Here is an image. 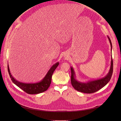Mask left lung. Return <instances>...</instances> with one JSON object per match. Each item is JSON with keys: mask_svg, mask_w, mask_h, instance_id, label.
I'll use <instances>...</instances> for the list:
<instances>
[{"mask_svg": "<svg viewBox=\"0 0 121 121\" xmlns=\"http://www.w3.org/2000/svg\"><path fill=\"white\" fill-rule=\"evenodd\" d=\"M108 37V39L110 43V45L112 49V43L110 38ZM71 69V83L73 87L76 90L79 92H82L87 94H91L96 92L100 89L103 88L105 85H106L108 82L112 77L113 73V63L112 58H111V67L110 69V71L107 74V75L104 78L101 79L92 81L90 82H88L87 83H82L78 81L75 79L74 73L73 69L72 68Z\"/></svg>", "mask_w": 121, "mask_h": 121, "instance_id": "left-lung-1", "label": "left lung"}]
</instances>
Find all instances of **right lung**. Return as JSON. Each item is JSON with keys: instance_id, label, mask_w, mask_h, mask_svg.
<instances>
[{"instance_id": "add662e5", "label": "right lung", "mask_w": 121, "mask_h": 121, "mask_svg": "<svg viewBox=\"0 0 121 121\" xmlns=\"http://www.w3.org/2000/svg\"><path fill=\"white\" fill-rule=\"evenodd\" d=\"M58 65L59 63L57 62L54 65H53V66L50 68L44 78L41 82L36 83L26 84L22 83V82H20L17 81L11 75L8 65V71L12 81L17 86L20 87L21 89H22L23 91H24L25 92H26L27 94H37L43 92L48 90V89L50 85L51 81H52V74L56 68L58 66Z\"/></svg>"}]
</instances>
